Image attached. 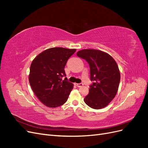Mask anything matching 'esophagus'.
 <instances>
[{
  "label": "esophagus",
  "instance_id": "esophagus-1",
  "mask_svg": "<svg viewBox=\"0 0 148 148\" xmlns=\"http://www.w3.org/2000/svg\"><path fill=\"white\" fill-rule=\"evenodd\" d=\"M75 85L78 87H82L83 85V83H75Z\"/></svg>",
  "mask_w": 148,
  "mask_h": 148
}]
</instances>
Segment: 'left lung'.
I'll use <instances>...</instances> for the list:
<instances>
[{
    "label": "left lung",
    "mask_w": 148,
    "mask_h": 148,
    "mask_svg": "<svg viewBox=\"0 0 148 148\" xmlns=\"http://www.w3.org/2000/svg\"><path fill=\"white\" fill-rule=\"evenodd\" d=\"M77 55L88 62L90 78L94 81L84 99L85 103L95 109L104 108L118 91L120 73L117 63L109 53L97 49H83Z\"/></svg>",
    "instance_id": "obj_1"
}]
</instances>
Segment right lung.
Here are the masks:
<instances>
[{"instance_id":"right-lung-1","label":"right lung","mask_w":148,"mask_h":148,"mask_svg":"<svg viewBox=\"0 0 148 148\" xmlns=\"http://www.w3.org/2000/svg\"><path fill=\"white\" fill-rule=\"evenodd\" d=\"M76 49L52 47L36 57L30 66L29 82L34 93L43 104L50 108L66 102L73 84L66 81L64 67Z\"/></svg>"}]
</instances>
